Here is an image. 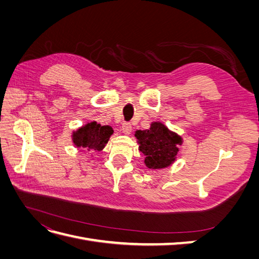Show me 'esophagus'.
Wrapping results in <instances>:
<instances>
[{"mask_svg": "<svg viewBox=\"0 0 259 259\" xmlns=\"http://www.w3.org/2000/svg\"><path fill=\"white\" fill-rule=\"evenodd\" d=\"M122 132L125 135H130L132 132V125L131 123H123L122 124Z\"/></svg>", "mask_w": 259, "mask_h": 259, "instance_id": "esophagus-1", "label": "esophagus"}]
</instances>
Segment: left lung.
<instances>
[{"instance_id":"8db88e82","label":"left lung","mask_w":259,"mask_h":259,"mask_svg":"<svg viewBox=\"0 0 259 259\" xmlns=\"http://www.w3.org/2000/svg\"><path fill=\"white\" fill-rule=\"evenodd\" d=\"M135 137L139 151L146 156V166L152 169L171 165L176 161L178 147L183 144L182 136L168 130L162 122H152L150 128L136 131Z\"/></svg>"}]
</instances>
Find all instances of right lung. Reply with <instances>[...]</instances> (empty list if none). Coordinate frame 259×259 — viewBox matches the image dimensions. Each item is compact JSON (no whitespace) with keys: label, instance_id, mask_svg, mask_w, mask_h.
I'll return each mask as SVG.
<instances>
[{"label":"right lung","instance_id":"obj_1","mask_svg":"<svg viewBox=\"0 0 259 259\" xmlns=\"http://www.w3.org/2000/svg\"><path fill=\"white\" fill-rule=\"evenodd\" d=\"M113 130L109 125H100L96 121L86 123L72 132V143L76 148L101 151L106 147Z\"/></svg>","mask_w":259,"mask_h":259}]
</instances>
